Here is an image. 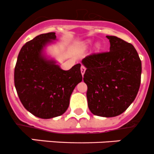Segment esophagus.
<instances>
[{
    "label": "esophagus",
    "mask_w": 154,
    "mask_h": 154,
    "mask_svg": "<svg viewBox=\"0 0 154 154\" xmlns=\"http://www.w3.org/2000/svg\"><path fill=\"white\" fill-rule=\"evenodd\" d=\"M85 69H85V66H82V67H81V73H82V76L84 75L85 72Z\"/></svg>",
    "instance_id": "esophagus-1"
}]
</instances>
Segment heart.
Instances as JSON below:
<instances>
[{
  "label": "heart",
  "instance_id": "b5f03b06",
  "mask_svg": "<svg viewBox=\"0 0 154 154\" xmlns=\"http://www.w3.org/2000/svg\"><path fill=\"white\" fill-rule=\"evenodd\" d=\"M91 43H92V41H91V39H87V40L84 41L81 45H80L79 51L80 53L85 52L90 46H91ZM101 49H102V45L100 43H97L96 44H95V46H94V50H95L96 53H98V52L101 51Z\"/></svg>",
  "mask_w": 154,
  "mask_h": 154
}]
</instances>
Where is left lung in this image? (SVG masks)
Here are the masks:
<instances>
[{"label":"left lung","instance_id":"left-lung-1","mask_svg":"<svg viewBox=\"0 0 154 154\" xmlns=\"http://www.w3.org/2000/svg\"><path fill=\"white\" fill-rule=\"evenodd\" d=\"M108 53L92 54L82 60L86 68L85 83L88 106L93 115L105 118L120 115L134 101L139 91L141 61L132 44L107 36Z\"/></svg>","mask_w":154,"mask_h":154}]
</instances>
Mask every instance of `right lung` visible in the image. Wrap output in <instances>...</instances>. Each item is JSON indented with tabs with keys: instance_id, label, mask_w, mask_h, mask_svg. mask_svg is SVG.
Listing matches in <instances>:
<instances>
[{
	"instance_id": "right-lung-1",
	"label": "right lung",
	"mask_w": 154,
	"mask_h": 154,
	"mask_svg": "<svg viewBox=\"0 0 154 154\" xmlns=\"http://www.w3.org/2000/svg\"><path fill=\"white\" fill-rule=\"evenodd\" d=\"M55 40L56 33H48L25 43L14 69L15 88L21 103L32 115L43 119L63 115L73 90L82 80L80 63L66 71L47 56L46 46Z\"/></svg>"
}]
</instances>
